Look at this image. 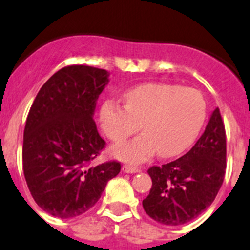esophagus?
I'll list each match as a JSON object with an SVG mask.
<instances>
[{"instance_id": "1", "label": "esophagus", "mask_w": 250, "mask_h": 250, "mask_svg": "<svg viewBox=\"0 0 250 250\" xmlns=\"http://www.w3.org/2000/svg\"><path fill=\"white\" fill-rule=\"evenodd\" d=\"M122 170L125 172H127V174H136V172H139L141 171V169L137 167H133V165H123L122 167Z\"/></svg>"}]
</instances>
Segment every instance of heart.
Segmentation results:
<instances>
[{"instance_id":"obj_1","label":"heart","mask_w":250,"mask_h":250,"mask_svg":"<svg viewBox=\"0 0 250 250\" xmlns=\"http://www.w3.org/2000/svg\"><path fill=\"white\" fill-rule=\"evenodd\" d=\"M125 106L106 101L100 121L111 141L121 142L141 129L137 138L112 146L114 158L141 163L158 150L172 157L188 149L199 136L206 117V102L195 88L171 83H144L125 93Z\"/></svg>"}]
</instances>
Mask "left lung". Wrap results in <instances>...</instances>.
I'll return each mask as SVG.
<instances>
[{
    "instance_id": "left-lung-1",
    "label": "left lung",
    "mask_w": 250,
    "mask_h": 250,
    "mask_svg": "<svg viewBox=\"0 0 250 250\" xmlns=\"http://www.w3.org/2000/svg\"><path fill=\"white\" fill-rule=\"evenodd\" d=\"M225 172L226 130L216 108L204 134L185 155L148 170L153 185L143 200L144 211L165 226L190 222L214 201Z\"/></svg>"
}]
</instances>
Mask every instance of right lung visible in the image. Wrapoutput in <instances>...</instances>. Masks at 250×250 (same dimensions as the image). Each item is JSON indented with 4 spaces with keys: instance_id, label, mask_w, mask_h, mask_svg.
I'll return each instance as SVG.
<instances>
[{
    "instance_id": "add662e5",
    "label": "right lung",
    "mask_w": 250,
    "mask_h": 250,
    "mask_svg": "<svg viewBox=\"0 0 250 250\" xmlns=\"http://www.w3.org/2000/svg\"><path fill=\"white\" fill-rule=\"evenodd\" d=\"M104 69L71 65L39 90L23 134V172L42 209L62 220L85 213L107 183L121 171L117 162L88 167L104 148L93 113L108 83Z\"/></svg>"
}]
</instances>
